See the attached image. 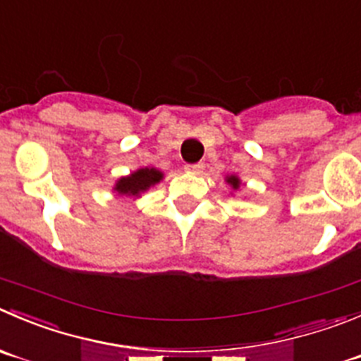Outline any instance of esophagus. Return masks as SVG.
Segmentation results:
<instances>
[{
    "instance_id": "esophagus-1",
    "label": "esophagus",
    "mask_w": 361,
    "mask_h": 361,
    "mask_svg": "<svg viewBox=\"0 0 361 361\" xmlns=\"http://www.w3.org/2000/svg\"><path fill=\"white\" fill-rule=\"evenodd\" d=\"M186 173H191V175H200L202 171H204V164L202 163H197V164H186Z\"/></svg>"
}]
</instances>
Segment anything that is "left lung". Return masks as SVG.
<instances>
[{
    "mask_svg": "<svg viewBox=\"0 0 361 361\" xmlns=\"http://www.w3.org/2000/svg\"><path fill=\"white\" fill-rule=\"evenodd\" d=\"M225 183L228 184L230 188H232V191H238L239 188H241V184H243V183H241V178H239L238 175H234V173H232V175H226V177H225Z\"/></svg>",
    "mask_w": 361,
    "mask_h": 361,
    "instance_id": "left-lung-1",
    "label": "left lung"
}]
</instances>
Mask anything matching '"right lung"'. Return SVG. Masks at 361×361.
<instances>
[{"instance_id": "right-lung-1", "label": "right lung", "mask_w": 361, "mask_h": 361, "mask_svg": "<svg viewBox=\"0 0 361 361\" xmlns=\"http://www.w3.org/2000/svg\"><path fill=\"white\" fill-rule=\"evenodd\" d=\"M164 173L157 168L145 166L138 168V170L131 171L126 177H120L118 180L113 186V193H116V197L122 198H140L145 191H149L150 188H154L156 184H159L163 180Z\"/></svg>"}]
</instances>
